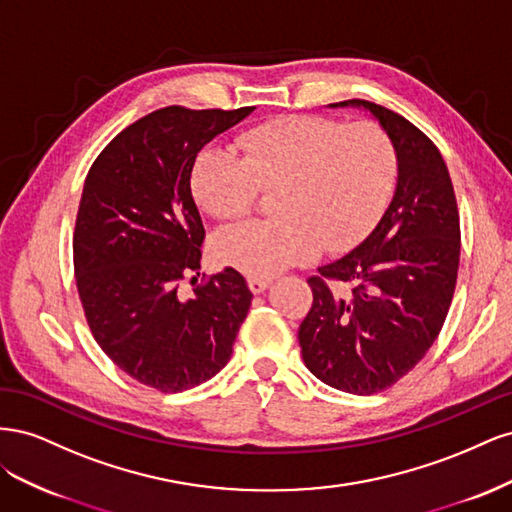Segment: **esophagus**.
Listing matches in <instances>:
<instances>
[{"instance_id":"1","label":"esophagus","mask_w":512,"mask_h":512,"mask_svg":"<svg viewBox=\"0 0 512 512\" xmlns=\"http://www.w3.org/2000/svg\"><path fill=\"white\" fill-rule=\"evenodd\" d=\"M269 284H271L269 277H247V286H250V290L254 294L265 292L269 288Z\"/></svg>"}]
</instances>
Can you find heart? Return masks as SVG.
<instances>
[{
	"label": "heart",
	"instance_id": "obj_1",
	"mask_svg": "<svg viewBox=\"0 0 512 512\" xmlns=\"http://www.w3.org/2000/svg\"><path fill=\"white\" fill-rule=\"evenodd\" d=\"M241 158L222 147L198 153L190 185L198 207L218 220L250 213L260 190L275 192L271 220L218 232L226 267L269 277L322 252L361 241L393 194L397 158L378 123L286 115L239 136Z\"/></svg>",
	"mask_w": 512,
	"mask_h": 512
}]
</instances>
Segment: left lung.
Masks as SVG:
<instances>
[{
  "instance_id": "left-lung-1",
  "label": "left lung",
  "mask_w": 512,
  "mask_h": 512,
  "mask_svg": "<svg viewBox=\"0 0 512 512\" xmlns=\"http://www.w3.org/2000/svg\"><path fill=\"white\" fill-rule=\"evenodd\" d=\"M329 106L378 119L395 149L397 185L371 235L307 280L314 303L299 344L318 380L374 395L404 378L442 331L457 284L459 211L442 153L406 117L367 100Z\"/></svg>"
}]
</instances>
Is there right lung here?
<instances>
[{"mask_svg":"<svg viewBox=\"0 0 512 512\" xmlns=\"http://www.w3.org/2000/svg\"><path fill=\"white\" fill-rule=\"evenodd\" d=\"M252 111H153L102 149L83 185L72 250L87 324L121 371L162 393L218 374L252 305L245 277L232 267L190 299L177 292L200 269L205 239L192 164Z\"/></svg>","mask_w":512,"mask_h":512,"instance_id":"obj_1","label":"right lung"}]
</instances>
